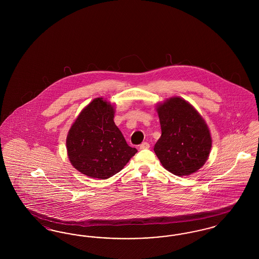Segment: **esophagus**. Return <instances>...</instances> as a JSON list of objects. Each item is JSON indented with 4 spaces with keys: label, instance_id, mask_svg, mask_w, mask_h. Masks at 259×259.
<instances>
[{
    "label": "esophagus",
    "instance_id": "1",
    "mask_svg": "<svg viewBox=\"0 0 259 259\" xmlns=\"http://www.w3.org/2000/svg\"><path fill=\"white\" fill-rule=\"evenodd\" d=\"M150 147V145L147 143V142H144V143H142L141 145H140V149H148Z\"/></svg>",
    "mask_w": 259,
    "mask_h": 259
}]
</instances>
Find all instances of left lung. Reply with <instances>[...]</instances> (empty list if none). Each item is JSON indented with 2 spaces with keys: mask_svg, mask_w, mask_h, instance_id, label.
Instances as JSON below:
<instances>
[{
  "mask_svg": "<svg viewBox=\"0 0 259 259\" xmlns=\"http://www.w3.org/2000/svg\"><path fill=\"white\" fill-rule=\"evenodd\" d=\"M161 137L154 152L162 166L176 176H188L205 164L211 148L208 125L188 102L167 99L156 107Z\"/></svg>",
  "mask_w": 259,
  "mask_h": 259,
  "instance_id": "8db88e82",
  "label": "left lung"
}]
</instances>
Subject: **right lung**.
<instances>
[{
	"label": "right lung",
	"mask_w": 259,
	"mask_h": 259,
	"mask_svg": "<svg viewBox=\"0 0 259 259\" xmlns=\"http://www.w3.org/2000/svg\"><path fill=\"white\" fill-rule=\"evenodd\" d=\"M113 117V106L103 98L94 99L79 113L66 141L69 160L77 171L106 180L135 155L138 150L127 145Z\"/></svg>",
	"instance_id": "obj_1"
}]
</instances>
